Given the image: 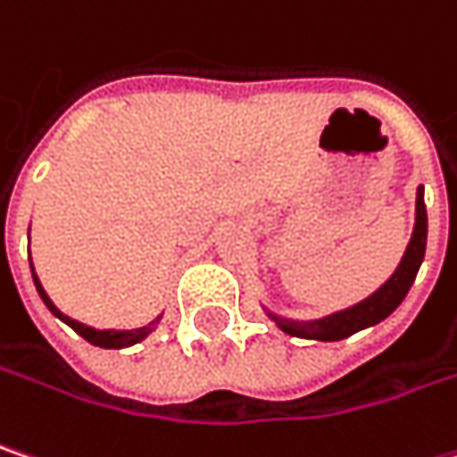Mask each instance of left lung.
Masks as SVG:
<instances>
[{"mask_svg": "<svg viewBox=\"0 0 457 457\" xmlns=\"http://www.w3.org/2000/svg\"><path fill=\"white\" fill-rule=\"evenodd\" d=\"M424 251H427V206H424V186H419L416 188V222L411 240L406 245V253L401 258L398 269L390 274V279L380 289H375L370 297H364L362 303H357L352 308L336 310L331 315H323L315 320H292V318L277 315L271 310H266V312L284 334L297 336V338H312V341H341L346 336L386 320L390 312L403 303V297L409 295V289L414 284L416 271L424 261Z\"/></svg>", "mask_w": 457, "mask_h": 457, "instance_id": "8db88e82", "label": "left lung"}]
</instances>
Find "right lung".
<instances>
[{
  "instance_id": "add662e5",
  "label": "right lung",
  "mask_w": 457,
  "mask_h": 457,
  "mask_svg": "<svg viewBox=\"0 0 457 457\" xmlns=\"http://www.w3.org/2000/svg\"><path fill=\"white\" fill-rule=\"evenodd\" d=\"M30 271H33V282H36V289H38V295H41L43 305L51 310V312H54L59 320H64L69 328H74V331L82 336L85 341H90L93 346H103V349H126V346H134V344H139L142 338H147V336L154 331V326L160 323V318H162V315H157V318H154L149 326H142V328H131V331H116V328L100 331V328L85 326V323H79V320H74V318L64 315L62 310L51 303V297L46 295V289H43V284H41V279H38V274H36V269H33V263H30Z\"/></svg>"
}]
</instances>
